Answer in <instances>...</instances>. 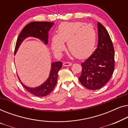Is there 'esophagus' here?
<instances>
[{
	"instance_id": "34e87169",
	"label": "esophagus",
	"mask_w": 128,
	"mask_h": 128,
	"mask_svg": "<svg viewBox=\"0 0 128 128\" xmlns=\"http://www.w3.org/2000/svg\"><path fill=\"white\" fill-rule=\"evenodd\" d=\"M72 63L71 62H64V64H63V65L64 66H70L72 65Z\"/></svg>"
}]
</instances>
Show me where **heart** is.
I'll use <instances>...</instances> for the list:
<instances>
[{
    "instance_id": "b5f03b06",
    "label": "heart",
    "mask_w": 128,
    "mask_h": 128,
    "mask_svg": "<svg viewBox=\"0 0 128 128\" xmlns=\"http://www.w3.org/2000/svg\"><path fill=\"white\" fill-rule=\"evenodd\" d=\"M96 41V32L90 24L82 22H64L59 26L57 36L52 38V48L59 54L68 42L69 51L77 58L83 59L93 51Z\"/></svg>"
}]
</instances>
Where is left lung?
<instances>
[{
  "instance_id": "left-lung-1",
  "label": "left lung",
  "mask_w": 128,
  "mask_h": 128,
  "mask_svg": "<svg viewBox=\"0 0 128 128\" xmlns=\"http://www.w3.org/2000/svg\"><path fill=\"white\" fill-rule=\"evenodd\" d=\"M98 42L92 55L82 63L80 83L90 90L104 86L111 78L115 68V53L110 36L104 26L98 22Z\"/></svg>"
}]
</instances>
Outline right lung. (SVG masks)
<instances>
[{
	"label": "right lung",
	"mask_w": 128,
	"mask_h": 128,
	"mask_svg": "<svg viewBox=\"0 0 128 128\" xmlns=\"http://www.w3.org/2000/svg\"><path fill=\"white\" fill-rule=\"evenodd\" d=\"M54 22H34L28 24L19 34L17 38L14 49V54L16 53L19 46L22 41L28 36L38 38L44 41L45 44L48 42V31L54 25ZM52 68L48 80L40 87L36 88H30L24 85L20 82L24 88L33 95L37 97H44L50 93L55 88L57 83L58 73L62 66V62L60 61L52 64Z\"/></svg>",
	"instance_id": "add662e5"
}]
</instances>
